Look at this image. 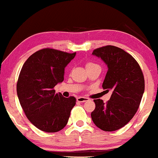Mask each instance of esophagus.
<instances>
[{
  "instance_id": "1",
  "label": "esophagus",
  "mask_w": 158,
  "mask_h": 158,
  "mask_svg": "<svg viewBox=\"0 0 158 158\" xmlns=\"http://www.w3.org/2000/svg\"><path fill=\"white\" fill-rule=\"evenodd\" d=\"M88 100H89V98H87V97H80L77 98V101L80 102H86V101H88Z\"/></svg>"
}]
</instances>
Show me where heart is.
Masks as SVG:
<instances>
[{
	"instance_id": "heart-1",
	"label": "heart",
	"mask_w": 158,
	"mask_h": 158,
	"mask_svg": "<svg viewBox=\"0 0 158 158\" xmlns=\"http://www.w3.org/2000/svg\"><path fill=\"white\" fill-rule=\"evenodd\" d=\"M91 65H93V64H91V63H89V64H88L86 65V67H89V66H91Z\"/></svg>"
}]
</instances>
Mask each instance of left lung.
I'll return each mask as SVG.
<instances>
[{
    "label": "left lung",
    "instance_id": "1",
    "mask_svg": "<svg viewBox=\"0 0 158 158\" xmlns=\"http://www.w3.org/2000/svg\"><path fill=\"white\" fill-rule=\"evenodd\" d=\"M92 55L108 67L102 88L112 90L110 100H94L91 116L95 125L104 131H115L126 125L137 112L144 92V77L139 64L130 54L117 47L97 48Z\"/></svg>",
    "mask_w": 158,
    "mask_h": 158
}]
</instances>
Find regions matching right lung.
Instances as JSON below:
<instances>
[{"instance_id": "add662e5", "label": "right lung", "mask_w": 158, "mask_h": 158, "mask_svg": "<svg viewBox=\"0 0 158 158\" xmlns=\"http://www.w3.org/2000/svg\"><path fill=\"white\" fill-rule=\"evenodd\" d=\"M75 55L45 48L32 54L21 69L17 83L19 103L28 120L42 131L56 133L67 125L76 99L56 94L53 88L64 81V69Z\"/></svg>"}]
</instances>
